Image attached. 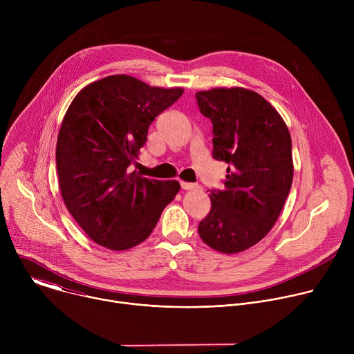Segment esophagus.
I'll list each match as a JSON object with an SVG mask.
<instances>
[{
  "instance_id": "1",
  "label": "esophagus",
  "mask_w": 354,
  "mask_h": 354,
  "mask_svg": "<svg viewBox=\"0 0 354 354\" xmlns=\"http://www.w3.org/2000/svg\"><path fill=\"white\" fill-rule=\"evenodd\" d=\"M180 186H182V189H185V190H190V189H197V187H198V185L190 183V182H185V180L180 182Z\"/></svg>"
}]
</instances>
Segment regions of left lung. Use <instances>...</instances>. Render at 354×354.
I'll use <instances>...</instances> for the list:
<instances>
[{"instance_id":"8db88e82","label":"left lung","mask_w":354,"mask_h":354,"mask_svg":"<svg viewBox=\"0 0 354 354\" xmlns=\"http://www.w3.org/2000/svg\"><path fill=\"white\" fill-rule=\"evenodd\" d=\"M196 97L213 123V158L228 164L224 189L210 190L198 235L221 254H239L263 239L283 210L294 174L290 131L255 91L220 86Z\"/></svg>"}]
</instances>
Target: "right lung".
Masks as SVG:
<instances>
[{
  "label": "right lung",
  "instance_id": "1",
  "mask_svg": "<svg viewBox=\"0 0 354 354\" xmlns=\"http://www.w3.org/2000/svg\"><path fill=\"white\" fill-rule=\"evenodd\" d=\"M183 88L151 86L126 74L84 86L70 104L56 145L64 205L97 245L126 250L145 241L180 189L178 180L131 172L149 124Z\"/></svg>",
  "mask_w": 354,
  "mask_h": 354
}]
</instances>
